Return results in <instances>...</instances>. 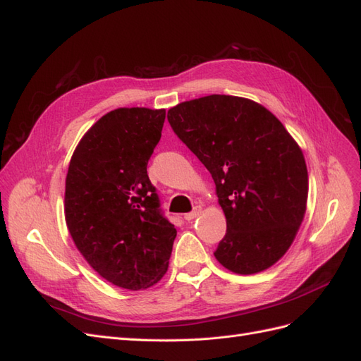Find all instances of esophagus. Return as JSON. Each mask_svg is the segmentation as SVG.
<instances>
[{"label": "esophagus", "instance_id": "1", "mask_svg": "<svg viewBox=\"0 0 361 361\" xmlns=\"http://www.w3.org/2000/svg\"><path fill=\"white\" fill-rule=\"evenodd\" d=\"M200 212H202V207H200V206H195L194 211H191V212H188V214H185L183 218H185V220H187V221H192L195 216L200 215Z\"/></svg>", "mask_w": 361, "mask_h": 361}]
</instances>
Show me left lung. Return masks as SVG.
I'll return each instance as SVG.
<instances>
[{
	"label": "left lung",
	"mask_w": 361,
	"mask_h": 361,
	"mask_svg": "<svg viewBox=\"0 0 361 361\" xmlns=\"http://www.w3.org/2000/svg\"><path fill=\"white\" fill-rule=\"evenodd\" d=\"M167 118L215 182L227 223L216 260L244 276L274 265L293 243L307 204L300 146L274 114L245 97H199L170 108Z\"/></svg>",
	"instance_id": "1"
}]
</instances>
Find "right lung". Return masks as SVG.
Wrapping results in <instances>:
<instances>
[{"mask_svg":"<svg viewBox=\"0 0 361 361\" xmlns=\"http://www.w3.org/2000/svg\"><path fill=\"white\" fill-rule=\"evenodd\" d=\"M166 110L117 108L87 130L66 176L64 215L76 248L113 285L141 290L169 268L176 228L147 176Z\"/></svg>","mask_w":361,"mask_h":361,"instance_id":"right-lung-1","label":"right lung"}]
</instances>
